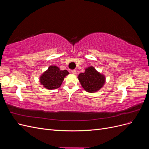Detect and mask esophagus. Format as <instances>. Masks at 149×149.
<instances>
[{
	"instance_id": "1",
	"label": "esophagus",
	"mask_w": 149,
	"mask_h": 149,
	"mask_svg": "<svg viewBox=\"0 0 149 149\" xmlns=\"http://www.w3.org/2000/svg\"><path fill=\"white\" fill-rule=\"evenodd\" d=\"M71 73H73V74H76V70H71Z\"/></svg>"
}]
</instances>
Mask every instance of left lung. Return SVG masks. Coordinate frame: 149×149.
Instances as JSON below:
<instances>
[{
  "instance_id": "obj_1",
  "label": "left lung",
  "mask_w": 149,
  "mask_h": 149,
  "mask_svg": "<svg viewBox=\"0 0 149 149\" xmlns=\"http://www.w3.org/2000/svg\"><path fill=\"white\" fill-rule=\"evenodd\" d=\"M78 79L86 91L95 93L100 89L105 83V76L93 66L87 68L84 73L78 75Z\"/></svg>"
}]
</instances>
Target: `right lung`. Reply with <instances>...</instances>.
Instances as JSON below:
<instances>
[{
	"instance_id": "right-lung-1",
	"label": "right lung",
	"mask_w": 149,
	"mask_h": 149,
	"mask_svg": "<svg viewBox=\"0 0 149 149\" xmlns=\"http://www.w3.org/2000/svg\"><path fill=\"white\" fill-rule=\"evenodd\" d=\"M69 74L67 70H60L56 66H50L40 76V81L45 88L52 90L60 88L64 78Z\"/></svg>"
}]
</instances>
